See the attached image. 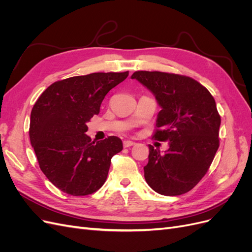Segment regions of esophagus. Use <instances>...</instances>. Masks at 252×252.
Listing matches in <instances>:
<instances>
[{
    "mask_svg": "<svg viewBox=\"0 0 252 252\" xmlns=\"http://www.w3.org/2000/svg\"><path fill=\"white\" fill-rule=\"evenodd\" d=\"M135 143L134 142H132V141H130V140H125L124 142H123V146L125 147V148H128V147H130V146H133Z\"/></svg>",
    "mask_w": 252,
    "mask_h": 252,
    "instance_id": "esophagus-1",
    "label": "esophagus"
}]
</instances>
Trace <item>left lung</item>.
Masks as SVG:
<instances>
[{
    "instance_id": "1",
    "label": "left lung",
    "mask_w": 252,
    "mask_h": 252,
    "mask_svg": "<svg viewBox=\"0 0 252 252\" xmlns=\"http://www.w3.org/2000/svg\"><path fill=\"white\" fill-rule=\"evenodd\" d=\"M131 79L146 86L162 107L152 139L169 142L164 155L149 145L145 180L159 194H184L203 179L219 148L220 117L215 98L186 75L140 70Z\"/></svg>"
}]
</instances>
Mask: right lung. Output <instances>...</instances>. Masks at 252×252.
<instances>
[{
  "label": "right lung",
  "instance_id": "1",
  "mask_svg": "<svg viewBox=\"0 0 252 252\" xmlns=\"http://www.w3.org/2000/svg\"><path fill=\"white\" fill-rule=\"evenodd\" d=\"M129 72H94L55 82L30 114L29 138L40 168L61 191L88 195L107 179L111 158L123 149L118 136L96 143L85 132L105 95Z\"/></svg>",
  "mask_w": 252,
  "mask_h": 252
}]
</instances>
